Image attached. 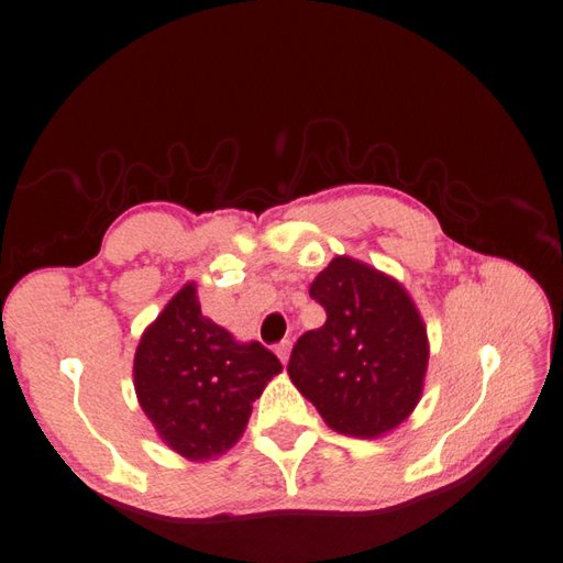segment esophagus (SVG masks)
I'll return each instance as SVG.
<instances>
[{
	"instance_id": "esophagus-1",
	"label": "esophagus",
	"mask_w": 563,
	"mask_h": 563,
	"mask_svg": "<svg viewBox=\"0 0 563 563\" xmlns=\"http://www.w3.org/2000/svg\"><path fill=\"white\" fill-rule=\"evenodd\" d=\"M274 353L279 355L282 363H286V360H289V353H291V341H282V343L274 345Z\"/></svg>"
}]
</instances>
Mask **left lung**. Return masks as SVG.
<instances>
[{"label":"left lung","mask_w":563,"mask_h":563,"mask_svg":"<svg viewBox=\"0 0 563 563\" xmlns=\"http://www.w3.org/2000/svg\"><path fill=\"white\" fill-rule=\"evenodd\" d=\"M325 323L306 331L289 377L338 433L373 439L405 421L421 397L427 328L401 286L350 257H335L311 284Z\"/></svg>","instance_id":"8db88e82"}]
</instances>
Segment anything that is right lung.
<instances>
[{
    "label": "right lung",
    "mask_w": 563,
    "mask_h": 563,
    "mask_svg": "<svg viewBox=\"0 0 563 563\" xmlns=\"http://www.w3.org/2000/svg\"><path fill=\"white\" fill-rule=\"evenodd\" d=\"M282 363L262 343H235L200 313L188 284L146 328L134 355V387L168 446L190 461L228 451L247 427L252 401Z\"/></svg>",
    "instance_id": "1"
}]
</instances>
